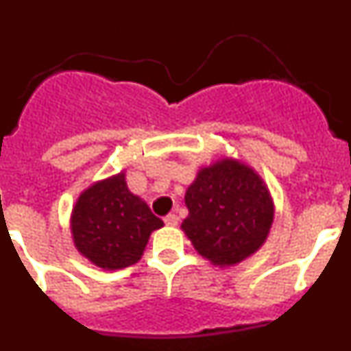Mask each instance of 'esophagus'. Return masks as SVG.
Segmentation results:
<instances>
[{
	"label": "esophagus",
	"instance_id": "1",
	"mask_svg": "<svg viewBox=\"0 0 351 351\" xmlns=\"http://www.w3.org/2000/svg\"><path fill=\"white\" fill-rule=\"evenodd\" d=\"M163 221H165V225H169V226H176V225H178V223H179L178 214H167L165 219H163Z\"/></svg>",
	"mask_w": 351,
	"mask_h": 351
}]
</instances>
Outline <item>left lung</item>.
Instances as JSON below:
<instances>
[{"instance_id":"8db88e82","label":"left lung","mask_w":351,"mask_h":351,"mask_svg":"<svg viewBox=\"0 0 351 351\" xmlns=\"http://www.w3.org/2000/svg\"><path fill=\"white\" fill-rule=\"evenodd\" d=\"M184 202L190 214L182 230L214 265H234L253 255L267 239L274 218L262 179L235 160L200 170Z\"/></svg>"}]
</instances>
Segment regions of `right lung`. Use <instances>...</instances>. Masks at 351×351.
<instances>
[{
    "label": "right lung",
    "mask_w": 351,
    "mask_h": 351,
    "mask_svg": "<svg viewBox=\"0 0 351 351\" xmlns=\"http://www.w3.org/2000/svg\"><path fill=\"white\" fill-rule=\"evenodd\" d=\"M161 226L147 204L128 190L123 172L88 188L71 214L75 247L108 271L138 262L151 232Z\"/></svg>",
    "instance_id": "add662e5"
}]
</instances>
